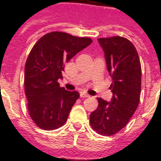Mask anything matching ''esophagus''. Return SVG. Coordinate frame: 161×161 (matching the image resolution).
Masks as SVG:
<instances>
[{"label":"esophagus","mask_w":161,"mask_h":161,"mask_svg":"<svg viewBox=\"0 0 161 161\" xmlns=\"http://www.w3.org/2000/svg\"><path fill=\"white\" fill-rule=\"evenodd\" d=\"M80 97L81 98H88V97H89V94H88V93H85V92H81Z\"/></svg>","instance_id":"obj_1"}]
</instances>
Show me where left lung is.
<instances>
[{
    "label": "left lung",
    "mask_w": 161,
    "mask_h": 161,
    "mask_svg": "<svg viewBox=\"0 0 161 161\" xmlns=\"http://www.w3.org/2000/svg\"><path fill=\"white\" fill-rule=\"evenodd\" d=\"M104 53L113 97L109 102L98 98V106L90 114V125L102 135H113L121 130L135 114L141 91V66L137 50L121 36L98 38Z\"/></svg>",
    "instance_id": "obj_1"
}]
</instances>
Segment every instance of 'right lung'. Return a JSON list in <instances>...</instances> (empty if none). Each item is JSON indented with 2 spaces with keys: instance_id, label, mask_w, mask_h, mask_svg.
<instances>
[{
  "instance_id": "obj_1",
  "label": "right lung",
  "mask_w": 161,
  "mask_h": 161,
  "mask_svg": "<svg viewBox=\"0 0 161 161\" xmlns=\"http://www.w3.org/2000/svg\"><path fill=\"white\" fill-rule=\"evenodd\" d=\"M91 43L88 37L53 31L32 47L25 65L24 85L29 114L39 128L53 130L67 121L79 93L61 88L58 80L63 78L65 63Z\"/></svg>"
}]
</instances>
